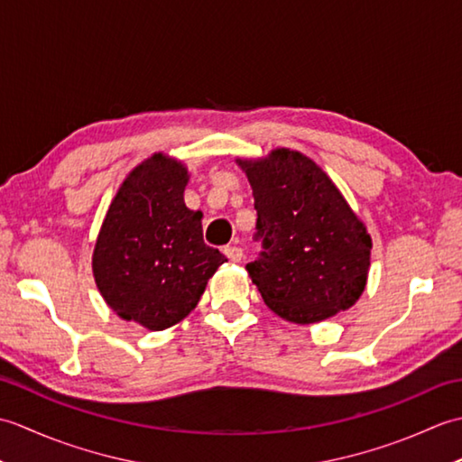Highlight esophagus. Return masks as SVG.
<instances>
[{
	"label": "esophagus",
	"instance_id": "esophagus-1",
	"mask_svg": "<svg viewBox=\"0 0 462 462\" xmlns=\"http://www.w3.org/2000/svg\"><path fill=\"white\" fill-rule=\"evenodd\" d=\"M224 254L226 258H230L232 262H240L244 258V252L238 246H224Z\"/></svg>",
	"mask_w": 462,
	"mask_h": 462
}]
</instances>
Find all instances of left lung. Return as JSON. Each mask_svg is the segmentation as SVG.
Wrapping results in <instances>:
<instances>
[{
	"instance_id": "obj_1",
	"label": "left lung",
	"mask_w": 462,
	"mask_h": 462,
	"mask_svg": "<svg viewBox=\"0 0 462 462\" xmlns=\"http://www.w3.org/2000/svg\"><path fill=\"white\" fill-rule=\"evenodd\" d=\"M256 208L258 258L246 270L280 318L316 323L351 308L367 282L371 238L319 166L276 149L240 161Z\"/></svg>"
}]
</instances>
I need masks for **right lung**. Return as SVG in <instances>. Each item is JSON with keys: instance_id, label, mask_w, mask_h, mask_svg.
<instances>
[{"instance_id": "add662e5", "label": "right lung", "mask_w": 462, "mask_h": 462, "mask_svg": "<svg viewBox=\"0 0 462 462\" xmlns=\"http://www.w3.org/2000/svg\"><path fill=\"white\" fill-rule=\"evenodd\" d=\"M186 182L180 162L164 154L146 159L116 192L95 244L101 296L123 319L151 331L189 316L226 262L204 244L202 214L186 208Z\"/></svg>"}]
</instances>
